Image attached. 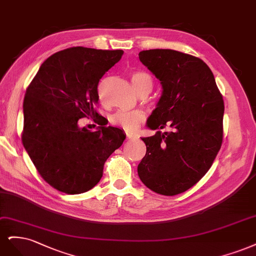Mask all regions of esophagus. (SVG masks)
<instances>
[{
	"mask_svg": "<svg viewBox=\"0 0 256 256\" xmlns=\"http://www.w3.org/2000/svg\"><path fill=\"white\" fill-rule=\"evenodd\" d=\"M126 138L128 139H133V138H136V135H134V134H126Z\"/></svg>",
	"mask_w": 256,
	"mask_h": 256,
	"instance_id": "obj_1",
	"label": "esophagus"
}]
</instances>
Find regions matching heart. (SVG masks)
I'll list each match as a JSON object with an SVG mask.
<instances>
[{
  "label": "heart",
  "mask_w": 256,
  "mask_h": 256,
  "mask_svg": "<svg viewBox=\"0 0 256 256\" xmlns=\"http://www.w3.org/2000/svg\"><path fill=\"white\" fill-rule=\"evenodd\" d=\"M132 83H133L138 94L144 92V90H149V92H151L153 87V80L150 74L142 71H138L132 74ZM146 114L142 110H119L114 112L110 117V122L114 123V126L124 128L126 130L133 132L142 124Z\"/></svg>",
  "instance_id": "obj_1"
}]
</instances>
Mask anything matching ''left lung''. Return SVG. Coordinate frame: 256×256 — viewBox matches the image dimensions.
I'll return each mask as SVG.
<instances>
[{"mask_svg":"<svg viewBox=\"0 0 256 256\" xmlns=\"http://www.w3.org/2000/svg\"><path fill=\"white\" fill-rule=\"evenodd\" d=\"M139 60L162 85V96L148 118L151 137L138 176L151 190L176 196L205 176L217 156L224 104L210 67L202 60L169 48L139 52Z\"/></svg>","mask_w":256,"mask_h":256,"instance_id":"1","label":"left lung"}]
</instances>
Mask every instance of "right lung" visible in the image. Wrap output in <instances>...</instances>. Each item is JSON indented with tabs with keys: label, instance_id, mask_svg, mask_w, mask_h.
<instances>
[{
	"label": "right lung",
	"instance_id": "add662e5",
	"mask_svg": "<svg viewBox=\"0 0 256 256\" xmlns=\"http://www.w3.org/2000/svg\"><path fill=\"white\" fill-rule=\"evenodd\" d=\"M122 50L73 46L48 57L26 89L23 102L22 142L39 174L66 194L94 188L112 153L126 139L123 130L78 126L96 116L98 84L117 64Z\"/></svg>",
	"mask_w": 256,
	"mask_h": 256
}]
</instances>
